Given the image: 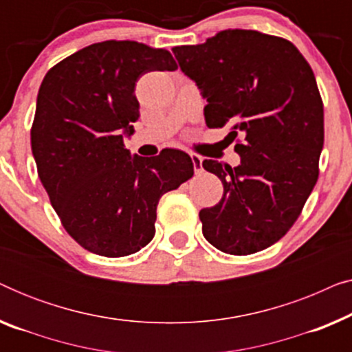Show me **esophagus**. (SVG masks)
<instances>
[{
    "label": "esophagus",
    "instance_id": "34e87169",
    "mask_svg": "<svg viewBox=\"0 0 352 352\" xmlns=\"http://www.w3.org/2000/svg\"><path fill=\"white\" fill-rule=\"evenodd\" d=\"M189 155H190L192 163H194V170H195V173H201V171H204V165H201V163H204V158H201L200 155H197V153H189Z\"/></svg>",
    "mask_w": 352,
    "mask_h": 352
}]
</instances>
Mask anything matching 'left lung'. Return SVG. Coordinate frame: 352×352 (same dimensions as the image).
<instances>
[{"label": "left lung", "mask_w": 352, "mask_h": 352, "mask_svg": "<svg viewBox=\"0 0 352 352\" xmlns=\"http://www.w3.org/2000/svg\"><path fill=\"white\" fill-rule=\"evenodd\" d=\"M173 52L208 102L206 126L232 124V141L243 136L239 166L201 163L224 186L219 204L200 211L201 232L224 253L261 252L288 232L319 176L324 105L314 72L293 43L242 28Z\"/></svg>", "instance_id": "left-lung-1"}]
</instances>
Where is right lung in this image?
<instances>
[{
    "mask_svg": "<svg viewBox=\"0 0 352 352\" xmlns=\"http://www.w3.org/2000/svg\"><path fill=\"white\" fill-rule=\"evenodd\" d=\"M170 51L138 41L86 46L47 72L36 98L32 153L67 232L100 256L139 252L155 234L158 200L194 175L186 152L131 155L139 76L176 70Z\"/></svg>",
    "mask_w": 352,
    "mask_h": 352,
    "instance_id": "1",
    "label": "right lung"
}]
</instances>
